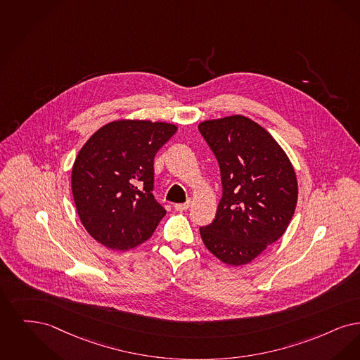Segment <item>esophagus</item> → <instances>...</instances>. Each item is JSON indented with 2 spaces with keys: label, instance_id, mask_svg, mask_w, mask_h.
Here are the masks:
<instances>
[{
  "label": "esophagus",
  "instance_id": "obj_1",
  "mask_svg": "<svg viewBox=\"0 0 360 360\" xmlns=\"http://www.w3.org/2000/svg\"><path fill=\"white\" fill-rule=\"evenodd\" d=\"M189 202H186V203L181 204H174V210L176 211H180V212H183V211H187L188 208H189Z\"/></svg>",
  "mask_w": 360,
  "mask_h": 360
}]
</instances>
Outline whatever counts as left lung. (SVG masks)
Segmentation results:
<instances>
[{
	"mask_svg": "<svg viewBox=\"0 0 360 360\" xmlns=\"http://www.w3.org/2000/svg\"><path fill=\"white\" fill-rule=\"evenodd\" d=\"M199 130L219 162L223 196L200 227L204 245L226 265L250 264L286 231L297 204V176L281 145L245 115L207 120Z\"/></svg>",
	"mask_w": 360,
	"mask_h": 360,
	"instance_id": "1",
	"label": "left lung"
}]
</instances>
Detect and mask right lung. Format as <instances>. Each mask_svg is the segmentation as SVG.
Instances as JSON below:
<instances>
[{
  "mask_svg": "<svg viewBox=\"0 0 360 360\" xmlns=\"http://www.w3.org/2000/svg\"><path fill=\"white\" fill-rule=\"evenodd\" d=\"M176 131L169 122L118 120L82 146L71 188L79 219L96 242L130 250L153 235L167 214L152 193L153 160Z\"/></svg>",
  "mask_w": 360,
  "mask_h": 360,
  "instance_id": "obj_1",
  "label": "right lung"
}]
</instances>
